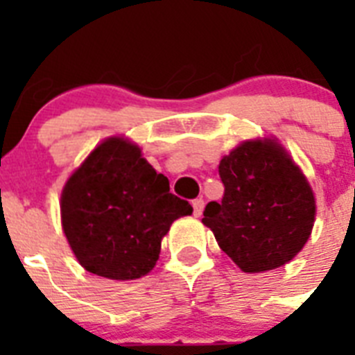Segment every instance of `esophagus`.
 <instances>
[{"mask_svg":"<svg viewBox=\"0 0 355 355\" xmlns=\"http://www.w3.org/2000/svg\"><path fill=\"white\" fill-rule=\"evenodd\" d=\"M192 206H193V215H196V216L202 215V209H205V200H202V199H200V197H199V199L193 200Z\"/></svg>","mask_w":355,"mask_h":355,"instance_id":"obj_1","label":"esophagus"}]
</instances>
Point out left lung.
Wrapping results in <instances>:
<instances>
[{"label": "left lung", "instance_id": "obj_1", "mask_svg": "<svg viewBox=\"0 0 355 355\" xmlns=\"http://www.w3.org/2000/svg\"><path fill=\"white\" fill-rule=\"evenodd\" d=\"M220 202H208L202 224L245 274L286 265L304 249L316 216L311 184L275 137L243 140L222 156Z\"/></svg>", "mask_w": 355, "mask_h": 355}]
</instances>
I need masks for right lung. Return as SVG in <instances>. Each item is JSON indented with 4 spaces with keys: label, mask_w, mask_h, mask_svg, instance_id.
Here are the masks:
<instances>
[{
    "label": "right lung",
    "mask_w": 355,
    "mask_h": 355,
    "mask_svg": "<svg viewBox=\"0 0 355 355\" xmlns=\"http://www.w3.org/2000/svg\"><path fill=\"white\" fill-rule=\"evenodd\" d=\"M139 144L114 135L97 144L62 188V229L90 274L133 281L155 268L172 222L192 215Z\"/></svg>",
    "instance_id": "obj_1"
}]
</instances>
